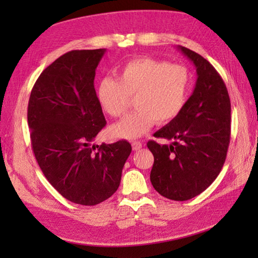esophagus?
Masks as SVG:
<instances>
[{
  "instance_id": "34e87169",
  "label": "esophagus",
  "mask_w": 258,
  "mask_h": 258,
  "mask_svg": "<svg viewBox=\"0 0 258 258\" xmlns=\"http://www.w3.org/2000/svg\"><path fill=\"white\" fill-rule=\"evenodd\" d=\"M132 148H133L134 151H138V150H140L142 148V143L140 142V141H134L132 143Z\"/></svg>"
}]
</instances>
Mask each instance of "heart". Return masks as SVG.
<instances>
[{
    "label": "heart",
    "mask_w": 258,
    "mask_h": 258,
    "mask_svg": "<svg viewBox=\"0 0 258 258\" xmlns=\"http://www.w3.org/2000/svg\"><path fill=\"white\" fill-rule=\"evenodd\" d=\"M191 87V74L182 64L154 58L130 60L117 69V80L104 77L99 82L97 98L102 110L120 117L134 98L137 110L112 125L115 138H140L156 124H167L180 115Z\"/></svg>",
    "instance_id": "heart-1"
}]
</instances>
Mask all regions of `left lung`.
<instances>
[{"mask_svg":"<svg viewBox=\"0 0 258 258\" xmlns=\"http://www.w3.org/2000/svg\"><path fill=\"white\" fill-rule=\"evenodd\" d=\"M197 69V83L175 119L154 134L171 145L148 141L154 155L150 181L165 198L184 202L202 194L220 174L231 135V102L223 80L208 61L178 46Z\"/></svg>","mask_w":258,"mask_h":258,"instance_id":"obj_1","label":"left lung"}]
</instances>
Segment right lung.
Returning a JSON list of instances; mask_svg holds the SVG:
<instances>
[{
  "mask_svg": "<svg viewBox=\"0 0 258 258\" xmlns=\"http://www.w3.org/2000/svg\"><path fill=\"white\" fill-rule=\"evenodd\" d=\"M106 50H73L37 78L30 92V141L46 180L69 202L94 206L118 189L132 147L125 140L92 145L106 126L94 89Z\"/></svg>",
  "mask_w": 258,
  "mask_h": 258,
  "instance_id": "right-lung-1",
  "label": "right lung"
}]
</instances>
